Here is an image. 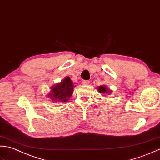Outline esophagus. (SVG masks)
I'll list each match as a JSON object with an SVG mask.
<instances>
[{
  "instance_id": "esophagus-1",
  "label": "esophagus",
  "mask_w": 160,
  "mask_h": 160,
  "mask_svg": "<svg viewBox=\"0 0 160 160\" xmlns=\"http://www.w3.org/2000/svg\"><path fill=\"white\" fill-rule=\"evenodd\" d=\"M82 83L83 85H86V86H88V85L90 84V81H88V80H83L82 81Z\"/></svg>"
}]
</instances>
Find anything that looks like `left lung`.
<instances>
[{"mask_svg": "<svg viewBox=\"0 0 160 160\" xmlns=\"http://www.w3.org/2000/svg\"><path fill=\"white\" fill-rule=\"evenodd\" d=\"M97 90L100 93H102L103 94H110L112 92V90L108 88L106 86H100L97 88Z\"/></svg>", "mask_w": 160, "mask_h": 160, "instance_id": "8db88e82", "label": "left lung"}]
</instances>
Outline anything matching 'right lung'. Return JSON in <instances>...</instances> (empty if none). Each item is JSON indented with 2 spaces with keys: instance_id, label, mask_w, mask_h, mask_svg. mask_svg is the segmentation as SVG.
I'll return each mask as SVG.
<instances>
[{
  "instance_id": "right-lung-1",
  "label": "right lung",
  "mask_w": 160,
  "mask_h": 160,
  "mask_svg": "<svg viewBox=\"0 0 160 160\" xmlns=\"http://www.w3.org/2000/svg\"><path fill=\"white\" fill-rule=\"evenodd\" d=\"M73 82L69 77H65L61 82L51 87V92L48 97L54 103L66 102L72 97L74 91Z\"/></svg>"
}]
</instances>
